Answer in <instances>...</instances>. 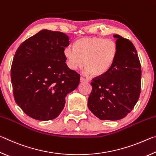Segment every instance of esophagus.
<instances>
[{"label": "esophagus", "instance_id": "34e87169", "mask_svg": "<svg viewBox=\"0 0 156 156\" xmlns=\"http://www.w3.org/2000/svg\"><path fill=\"white\" fill-rule=\"evenodd\" d=\"M80 83H88V82H89L87 80H86V79H84L83 77L80 78Z\"/></svg>", "mask_w": 156, "mask_h": 156}]
</instances>
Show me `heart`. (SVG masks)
<instances>
[{"instance_id":"1","label":"heart","mask_w":156,"mask_h":156,"mask_svg":"<svg viewBox=\"0 0 156 156\" xmlns=\"http://www.w3.org/2000/svg\"><path fill=\"white\" fill-rule=\"evenodd\" d=\"M64 56L72 70L83 67L86 75L94 77L104 76L114 63L118 54V45L114 41L101 37H87L78 39L74 43V49L66 47Z\"/></svg>"}]
</instances>
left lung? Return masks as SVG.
I'll return each mask as SVG.
<instances>
[{
	"instance_id": "obj_1",
	"label": "left lung",
	"mask_w": 156,
	"mask_h": 156,
	"mask_svg": "<svg viewBox=\"0 0 156 156\" xmlns=\"http://www.w3.org/2000/svg\"><path fill=\"white\" fill-rule=\"evenodd\" d=\"M114 63L106 74L94 78L88 108L102 120H118L131 112L141 89V65L133 44L118 34Z\"/></svg>"
}]
</instances>
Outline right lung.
Wrapping results in <instances>:
<instances>
[{"mask_svg": "<svg viewBox=\"0 0 156 156\" xmlns=\"http://www.w3.org/2000/svg\"><path fill=\"white\" fill-rule=\"evenodd\" d=\"M69 37L43 30L20 44L11 68L15 101L26 114L38 120L57 118L65 97L78 87L80 75L66 64Z\"/></svg>", "mask_w": 156, "mask_h": 156, "instance_id": "add662e5", "label": "right lung"}]
</instances>
